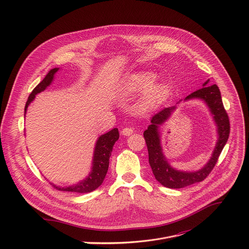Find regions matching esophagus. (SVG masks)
Segmentation results:
<instances>
[{"instance_id": "1", "label": "esophagus", "mask_w": 249, "mask_h": 249, "mask_svg": "<svg viewBox=\"0 0 249 249\" xmlns=\"http://www.w3.org/2000/svg\"><path fill=\"white\" fill-rule=\"evenodd\" d=\"M133 132H134V130H133L132 128H124V129L121 131V134H122L123 136H130V135L133 134Z\"/></svg>"}]
</instances>
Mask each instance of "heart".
I'll return each mask as SVG.
<instances>
[{
  "label": "heart",
  "instance_id": "b5f03b06",
  "mask_svg": "<svg viewBox=\"0 0 249 249\" xmlns=\"http://www.w3.org/2000/svg\"><path fill=\"white\" fill-rule=\"evenodd\" d=\"M157 75L149 71H139L126 76L120 84V94L134 96L142 92L136 102V109L140 113H149L159 108L167 93L165 85L155 83Z\"/></svg>",
  "mask_w": 249,
  "mask_h": 249
}]
</instances>
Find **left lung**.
I'll use <instances>...</instances> for the list:
<instances>
[{"instance_id": "obj_1", "label": "left lung", "mask_w": 249, "mask_h": 249, "mask_svg": "<svg viewBox=\"0 0 249 249\" xmlns=\"http://www.w3.org/2000/svg\"><path fill=\"white\" fill-rule=\"evenodd\" d=\"M209 82L210 80L206 81L203 84V88L201 89L192 92L183 100H202L207 105L211 115L213 116V120H214L217 126L218 140L216 146L214 151H213L212 157L202 168L194 171H183L176 169L170 165L163 154L160 127L171 117L172 113L176 110V105H173L171 107H165L154 115L151 120V125H149L148 129L144 132V137L149 152V162L153 173L156 179L161 185L167 188H182L203 181L212 171V169L214 168L225 145L227 144V141L230 136L229 116L224 108L221 91L218 86H209Z\"/></svg>"}]
</instances>
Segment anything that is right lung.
Here are the masks:
<instances>
[{"label": "right lung", "instance_id": "obj_1", "mask_svg": "<svg viewBox=\"0 0 249 249\" xmlns=\"http://www.w3.org/2000/svg\"><path fill=\"white\" fill-rule=\"evenodd\" d=\"M59 71V68L51 69L45 78L39 83L36 88H35L32 92L30 93L25 107H24V116L27 111V107L29 104L34 100L35 96L38 93L44 91L54 81L55 74ZM119 139V132L117 128L112 129L111 131L100 135L96 142L93 150V157L91 162V169L90 172L88 174L86 178L79 181L76 184L70 185V186H57L51 183L55 188L61 191H68V192H75V193H89L95 189H97L102 183L107 173L108 165H109V159L111 157L112 149L115 144V142Z\"/></svg>", "mask_w": 249, "mask_h": 249}]
</instances>
